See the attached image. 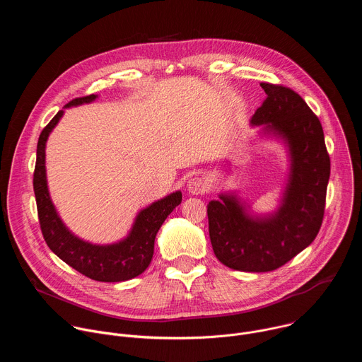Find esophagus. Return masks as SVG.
Listing matches in <instances>:
<instances>
[{"mask_svg":"<svg viewBox=\"0 0 362 362\" xmlns=\"http://www.w3.org/2000/svg\"><path fill=\"white\" fill-rule=\"evenodd\" d=\"M208 189H209L208 183H206V180L199 176H194L187 182V190L192 194H203L208 192Z\"/></svg>","mask_w":362,"mask_h":362,"instance_id":"34e87169","label":"esophagus"}]
</instances>
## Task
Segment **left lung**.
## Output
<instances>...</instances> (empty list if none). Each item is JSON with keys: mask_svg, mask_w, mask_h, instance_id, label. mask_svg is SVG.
Here are the masks:
<instances>
[{"mask_svg": "<svg viewBox=\"0 0 362 362\" xmlns=\"http://www.w3.org/2000/svg\"><path fill=\"white\" fill-rule=\"evenodd\" d=\"M267 93L250 123L285 139L291 173L279 209L264 218L245 212L235 196L208 204L209 236L218 259L243 272L281 268L317 238L325 211L331 160L320 119L292 88L261 83Z\"/></svg>", "mask_w": 362, "mask_h": 362, "instance_id": "obj_1", "label": "left lung"}]
</instances>
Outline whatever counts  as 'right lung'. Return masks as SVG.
<instances>
[{
	"label": "right lung",
	"instance_id": "right-lung-1",
	"mask_svg": "<svg viewBox=\"0 0 362 362\" xmlns=\"http://www.w3.org/2000/svg\"><path fill=\"white\" fill-rule=\"evenodd\" d=\"M95 94L73 98L66 107L90 103ZM60 110L42 129L37 143V160L34 169V193L40 228L45 243L62 261L84 276L98 282H122L136 278L150 265L154 250V239L176 206L182 202V193L175 192L143 209L129 236L113 245H93L74 236L62 222L49 199L45 179V141L63 116Z\"/></svg>",
	"mask_w": 362,
	"mask_h": 362
}]
</instances>
